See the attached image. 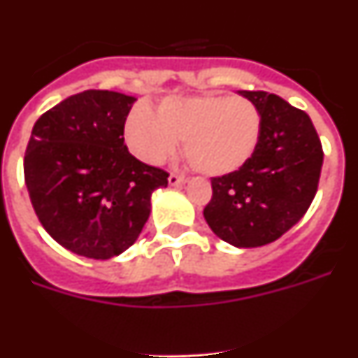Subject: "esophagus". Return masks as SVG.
<instances>
[{
  "mask_svg": "<svg viewBox=\"0 0 358 358\" xmlns=\"http://www.w3.org/2000/svg\"><path fill=\"white\" fill-rule=\"evenodd\" d=\"M185 181H186V177L181 176V173H170V177H169L170 186H181V185H185Z\"/></svg>",
  "mask_w": 358,
  "mask_h": 358,
  "instance_id": "obj_1",
  "label": "esophagus"
}]
</instances>
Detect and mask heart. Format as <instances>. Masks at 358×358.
<instances>
[{
	"label": "heart",
	"mask_w": 358,
	"mask_h": 358,
	"mask_svg": "<svg viewBox=\"0 0 358 358\" xmlns=\"http://www.w3.org/2000/svg\"><path fill=\"white\" fill-rule=\"evenodd\" d=\"M260 113L242 96L166 98L152 115L136 107L125 123V138L147 163H163L185 141L192 169L206 176H226L251 159L260 140Z\"/></svg>",
	"instance_id": "obj_1"
}]
</instances>
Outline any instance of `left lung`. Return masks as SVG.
<instances>
[{
	"label": "left lung",
	"mask_w": 358,
	"mask_h": 358,
	"mask_svg": "<svg viewBox=\"0 0 358 358\" xmlns=\"http://www.w3.org/2000/svg\"><path fill=\"white\" fill-rule=\"evenodd\" d=\"M260 113V140L242 169L211 177L204 218L235 248H260L301 220L317 192L322 147L305 110L278 94L240 91Z\"/></svg>",
	"instance_id": "left-lung-1"
}]
</instances>
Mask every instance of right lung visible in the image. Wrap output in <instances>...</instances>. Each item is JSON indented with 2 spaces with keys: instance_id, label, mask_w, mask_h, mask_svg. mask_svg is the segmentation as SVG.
I'll return each instance as SVG.
<instances>
[{
  "instance_id": "1",
  "label": "right lung",
  "mask_w": 358,
  "mask_h": 358,
  "mask_svg": "<svg viewBox=\"0 0 358 358\" xmlns=\"http://www.w3.org/2000/svg\"><path fill=\"white\" fill-rule=\"evenodd\" d=\"M134 96L87 90L36 122L24 154V182L39 222L75 255L109 260L138 240L150 195L169 173L141 163L123 143Z\"/></svg>"
}]
</instances>
